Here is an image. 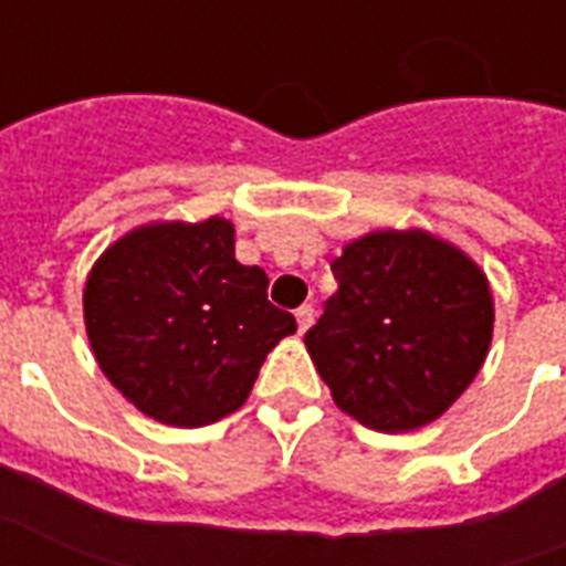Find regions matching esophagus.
<instances>
[{
    "label": "esophagus",
    "mask_w": 566,
    "mask_h": 566,
    "mask_svg": "<svg viewBox=\"0 0 566 566\" xmlns=\"http://www.w3.org/2000/svg\"><path fill=\"white\" fill-rule=\"evenodd\" d=\"M295 319H298V332H307L316 319V311H313L311 304H301L298 311H295Z\"/></svg>",
    "instance_id": "esophagus-1"
}]
</instances>
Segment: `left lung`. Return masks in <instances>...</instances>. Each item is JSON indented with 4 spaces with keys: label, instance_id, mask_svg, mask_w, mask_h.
<instances>
[{
    "label": "left lung",
    "instance_id": "obj_1",
    "mask_svg": "<svg viewBox=\"0 0 566 566\" xmlns=\"http://www.w3.org/2000/svg\"><path fill=\"white\" fill-rule=\"evenodd\" d=\"M332 271L337 292L304 344L334 403L386 434L447 413L492 344L480 265L422 229H389L346 243Z\"/></svg>",
    "mask_w": 566,
    "mask_h": 566
}]
</instances>
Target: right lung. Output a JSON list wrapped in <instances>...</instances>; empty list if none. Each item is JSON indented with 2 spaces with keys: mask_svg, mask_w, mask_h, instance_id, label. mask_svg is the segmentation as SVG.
Wrapping results in <instances>:
<instances>
[{
  "mask_svg": "<svg viewBox=\"0 0 566 566\" xmlns=\"http://www.w3.org/2000/svg\"><path fill=\"white\" fill-rule=\"evenodd\" d=\"M98 368L142 413L201 428L234 413L265 356L295 332L268 301V274L234 259V229L150 222L102 253L84 289Z\"/></svg>",
  "mask_w": 566,
  "mask_h": 566,
  "instance_id": "add662e5",
  "label": "right lung"
}]
</instances>
